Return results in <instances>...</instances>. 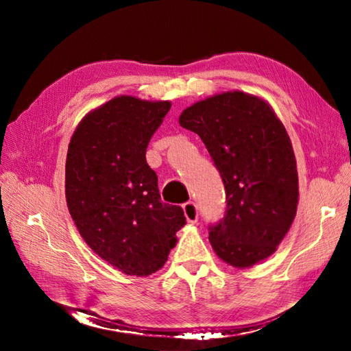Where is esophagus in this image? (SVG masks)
Returning a JSON list of instances; mask_svg holds the SVG:
<instances>
[{"mask_svg":"<svg viewBox=\"0 0 351 351\" xmlns=\"http://www.w3.org/2000/svg\"><path fill=\"white\" fill-rule=\"evenodd\" d=\"M182 210H184L185 219H187V221H190V223H196V221H197V219H199V211H197L196 204H193V202L184 204Z\"/></svg>","mask_w":351,"mask_h":351,"instance_id":"1","label":"esophagus"}]
</instances>
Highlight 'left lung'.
Returning a JSON list of instances; mask_svg holds the SVG:
<instances>
[{"instance_id": "8db88e82", "label": "left lung", "mask_w": 351, "mask_h": 351, "mask_svg": "<svg viewBox=\"0 0 351 351\" xmlns=\"http://www.w3.org/2000/svg\"><path fill=\"white\" fill-rule=\"evenodd\" d=\"M180 125L202 138L225 184V217L210 228L215 255L235 268L273 255L295 217L299 175L288 132L270 104L223 92L185 108Z\"/></svg>"}]
</instances>
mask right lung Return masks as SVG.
<instances>
[{
    "mask_svg": "<svg viewBox=\"0 0 351 351\" xmlns=\"http://www.w3.org/2000/svg\"><path fill=\"white\" fill-rule=\"evenodd\" d=\"M171 102L116 96L83 117L66 156V202L96 255L128 276L164 265L185 225L181 206L161 202L146 147Z\"/></svg>",
    "mask_w": 351,
    "mask_h": 351,
    "instance_id": "right-lung-1",
    "label": "right lung"
}]
</instances>
